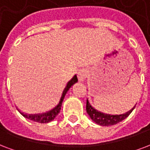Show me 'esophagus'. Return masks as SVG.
<instances>
[{
	"label": "esophagus",
	"instance_id": "1",
	"mask_svg": "<svg viewBox=\"0 0 150 150\" xmlns=\"http://www.w3.org/2000/svg\"><path fill=\"white\" fill-rule=\"evenodd\" d=\"M77 74V77H78V80H79L80 81H83L87 77L88 71L86 69L84 68L80 69L77 71V74Z\"/></svg>",
	"mask_w": 150,
	"mask_h": 150
}]
</instances>
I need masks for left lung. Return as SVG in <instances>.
Masks as SVG:
<instances>
[{"instance_id":"obj_1","label":"left lung","mask_w":150,"mask_h":150,"mask_svg":"<svg viewBox=\"0 0 150 150\" xmlns=\"http://www.w3.org/2000/svg\"><path fill=\"white\" fill-rule=\"evenodd\" d=\"M135 106L134 107V108ZM132 108L130 111H127L125 114L122 115H108V114L102 113L100 111H98L96 110L88 102V100L87 99V102H86V111L88 114L90 118L97 124L100 125V126H111V125L117 124L118 122H121L123 119H125L127 117L129 116L132 111L134 110Z\"/></svg>"}]
</instances>
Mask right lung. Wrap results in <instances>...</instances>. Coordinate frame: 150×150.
Segmentation results:
<instances>
[{
  "label": "right lung",
  "mask_w": 150,
  "mask_h": 150,
  "mask_svg": "<svg viewBox=\"0 0 150 150\" xmlns=\"http://www.w3.org/2000/svg\"><path fill=\"white\" fill-rule=\"evenodd\" d=\"M77 81V77L76 75L72 78L66 84L65 88L62 90V92H60V95L58 96L57 98V100L55 101V103H54V105H52L50 108L44 110H42L41 111H38V112H35V113H24L22 112L19 110L20 114L23 115V117H25L27 119L32 120L34 122H40V123H47L50 121H52L54 119V118L58 115V113L60 112L61 108H62V101L65 98L66 92H68V90L69 89V88L75 84Z\"/></svg>",
  "instance_id": "obj_1"
}]
</instances>
